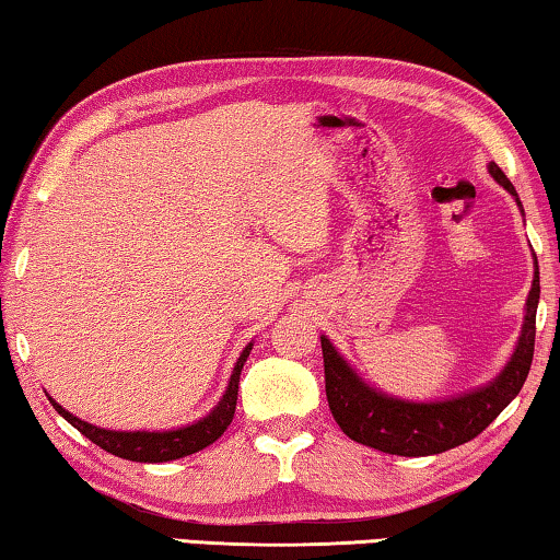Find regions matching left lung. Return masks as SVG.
<instances>
[{
	"mask_svg": "<svg viewBox=\"0 0 560 560\" xmlns=\"http://www.w3.org/2000/svg\"><path fill=\"white\" fill-rule=\"evenodd\" d=\"M490 173L508 194H513L518 200L513 183L495 163H490ZM538 299L540 279L536 261V279H533L528 302H525L523 334L513 360L488 387L472 392V395L447 399V402L417 405L380 395V392L366 387L337 354V349L329 345V339L322 337L324 387H327L334 420H337L341 432L354 442L405 457L438 455L478 438L525 385L533 362V347H536Z\"/></svg>",
	"mask_w": 560,
	"mask_h": 560,
	"instance_id": "1",
	"label": "left lung"
}]
</instances>
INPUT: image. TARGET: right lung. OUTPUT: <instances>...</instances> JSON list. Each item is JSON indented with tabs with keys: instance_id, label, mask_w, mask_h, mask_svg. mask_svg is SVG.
Listing matches in <instances>:
<instances>
[{
	"instance_id": "right-lung-1",
	"label": "right lung",
	"mask_w": 560,
	"mask_h": 560,
	"mask_svg": "<svg viewBox=\"0 0 560 560\" xmlns=\"http://www.w3.org/2000/svg\"><path fill=\"white\" fill-rule=\"evenodd\" d=\"M248 352H252V345H248L244 352H241L236 366H233L229 389L215 410L198 420L196 424H188L183 430H171V432H113V430H100L95 424H88L78 420V417L70 415L62 405H57L52 397L49 402L57 412H60L72 428H78L88 440H93L97 447H103L105 453L118 455L122 460L132 463H168L178 460V457L194 455L198 450L211 445V442L219 440L233 420V412H236V399H238V377L241 370H244V362Z\"/></svg>"
}]
</instances>
